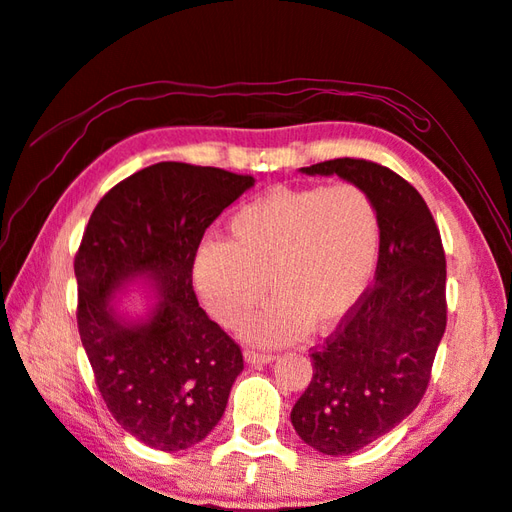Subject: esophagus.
<instances>
[{
  "instance_id": "esophagus-1",
  "label": "esophagus",
  "mask_w": 512,
  "mask_h": 512,
  "mask_svg": "<svg viewBox=\"0 0 512 512\" xmlns=\"http://www.w3.org/2000/svg\"><path fill=\"white\" fill-rule=\"evenodd\" d=\"M245 359H247V363H272L276 356L272 352H260L252 347V350L245 352Z\"/></svg>"
}]
</instances>
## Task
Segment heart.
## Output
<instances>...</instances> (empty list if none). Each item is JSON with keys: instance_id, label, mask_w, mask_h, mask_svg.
<instances>
[{"instance_id": "obj_1", "label": "heart", "mask_w": 512, "mask_h": 512, "mask_svg": "<svg viewBox=\"0 0 512 512\" xmlns=\"http://www.w3.org/2000/svg\"><path fill=\"white\" fill-rule=\"evenodd\" d=\"M381 214L354 182L278 187L227 220L225 243L196 249L194 287L209 314L240 330L269 289L276 296L247 327L263 343H287L307 325L332 330L368 289L379 260Z\"/></svg>"}]
</instances>
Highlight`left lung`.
I'll list each match as a JSON object with an SVG mask.
<instances>
[{"instance_id": "obj_1", "label": "left lung", "mask_w": 512, "mask_h": 512, "mask_svg": "<svg viewBox=\"0 0 512 512\" xmlns=\"http://www.w3.org/2000/svg\"><path fill=\"white\" fill-rule=\"evenodd\" d=\"M363 187L381 214L374 283L327 339L312 347V381L292 426L323 455H352L399 426L428 390L446 332V254L426 200L399 173L361 158L305 167Z\"/></svg>"}]
</instances>
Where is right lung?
Returning a JSON list of instances; mask_svg holds the SVG:
<instances>
[{
    "mask_svg": "<svg viewBox=\"0 0 512 512\" xmlns=\"http://www.w3.org/2000/svg\"><path fill=\"white\" fill-rule=\"evenodd\" d=\"M218 167L158 162L106 191L75 254L77 330L113 419L149 448L205 439L243 372L240 345L194 292L196 249L220 211L254 185ZM149 275L163 294L147 326H122L112 289Z\"/></svg>",
    "mask_w": 512,
    "mask_h": 512,
    "instance_id": "obj_1",
    "label": "right lung"
}]
</instances>
